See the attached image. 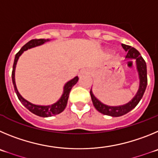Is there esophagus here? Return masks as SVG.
<instances>
[{"label": "esophagus", "mask_w": 158, "mask_h": 158, "mask_svg": "<svg viewBox=\"0 0 158 158\" xmlns=\"http://www.w3.org/2000/svg\"><path fill=\"white\" fill-rule=\"evenodd\" d=\"M83 72H83V71H82V72H81V73H83Z\"/></svg>", "instance_id": "esophagus-1"}]
</instances>
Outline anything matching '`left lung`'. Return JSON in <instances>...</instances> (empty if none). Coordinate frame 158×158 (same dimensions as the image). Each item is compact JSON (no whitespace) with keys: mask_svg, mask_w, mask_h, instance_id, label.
<instances>
[{"mask_svg":"<svg viewBox=\"0 0 158 158\" xmlns=\"http://www.w3.org/2000/svg\"><path fill=\"white\" fill-rule=\"evenodd\" d=\"M122 47L127 52V55H126L127 60H135L136 69H137L139 79V86L134 98L127 104H124L122 106H110L101 102L94 95L92 89H90V96H91L92 102L95 109L102 114L113 116V117L123 116L134 109L143 98L146 86H147V71H146V64L144 59L142 57L141 54L139 53L137 49L131 47L130 45L122 44Z\"/></svg>","mask_w":158,"mask_h":158,"instance_id":"left-lung-1","label":"left lung"}]
</instances>
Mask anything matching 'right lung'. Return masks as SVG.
<instances>
[{
    "instance_id": "1",
    "label": "right lung",
    "mask_w": 158,
    "mask_h": 158,
    "mask_svg": "<svg viewBox=\"0 0 158 158\" xmlns=\"http://www.w3.org/2000/svg\"><path fill=\"white\" fill-rule=\"evenodd\" d=\"M49 39H33L28 42L26 45H24L20 50L17 52L15 54V60H14L13 64V69H12V83L14 86V89L16 94L17 97L19 100L20 101L21 103L30 112H31L34 114L37 115L38 116H42V117H49V116H55L59 113H62L64 109L66 108L67 103H68V100H69V93H70L71 89L73 87V86L77 83L79 78L78 76H76L72 79L69 80V82H67L64 86V90L63 94H62L60 98L55 103L49 105V106H39V105H35V104L31 103V102H28L25 98H23L19 93L18 89H17L16 84H15V67H16V64L18 60H19V56L23 54V52L24 51L27 50V49H31V48L36 47V46H39V45H43L45 42H49Z\"/></svg>"
}]
</instances>
